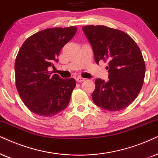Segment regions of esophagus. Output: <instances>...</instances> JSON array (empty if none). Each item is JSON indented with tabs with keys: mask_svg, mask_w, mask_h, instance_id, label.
Masks as SVG:
<instances>
[{
	"mask_svg": "<svg viewBox=\"0 0 158 158\" xmlns=\"http://www.w3.org/2000/svg\"><path fill=\"white\" fill-rule=\"evenodd\" d=\"M76 80H77V81H78V82H81V81H85V79L82 77H78L76 78Z\"/></svg>",
	"mask_w": 158,
	"mask_h": 158,
	"instance_id": "34e87169",
	"label": "esophagus"
}]
</instances>
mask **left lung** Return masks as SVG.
I'll return each instance as SVG.
<instances>
[{"instance_id":"left-lung-1","label":"left lung","mask_w":158,"mask_h":158,"mask_svg":"<svg viewBox=\"0 0 158 158\" xmlns=\"http://www.w3.org/2000/svg\"><path fill=\"white\" fill-rule=\"evenodd\" d=\"M82 31L97 64L100 60L108 62L109 80L95 79L93 102L109 111L123 110L133 102L143 86L145 63L140 49L132 38L119 30L87 25Z\"/></svg>"}]
</instances>
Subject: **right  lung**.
Segmentation results:
<instances>
[{
  "label": "right lung",
  "instance_id": "add662e5",
  "mask_svg": "<svg viewBox=\"0 0 158 158\" xmlns=\"http://www.w3.org/2000/svg\"><path fill=\"white\" fill-rule=\"evenodd\" d=\"M77 31L74 26L43 30L27 38L19 49L15 65L16 87L26 106L35 114L52 117L69 105L75 79L52 77L48 69L58 62L61 49Z\"/></svg>",
  "mask_w": 158,
  "mask_h": 158
}]
</instances>
